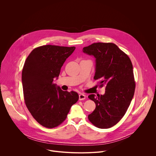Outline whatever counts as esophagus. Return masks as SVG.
I'll return each instance as SVG.
<instances>
[{"mask_svg":"<svg viewBox=\"0 0 156 156\" xmlns=\"http://www.w3.org/2000/svg\"><path fill=\"white\" fill-rule=\"evenodd\" d=\"M86 99V96L83 94H80L79 95V100L80 101H82V100H84Z\"/></svg>","mask_w":156,"mask_h":156,"instance_id":"1","label":"esophagus"}]
</instances>
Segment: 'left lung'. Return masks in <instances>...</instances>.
Wrapping results in <instances>:
<instances>
[{"instance_id":"1","label":"left lung","mask_w":156,"mask_h":156,"mask_svg":"<svg viewBox=\"0 0 156 156\" xmlns=\"http://www.w3.org/2000/svg\"><path fill=\"white\" fill-rule=\"evenodd\" d=\"M83 52L95 58L94 79L105 88L103 95L88 96L96 104L88 119L98 128H110L124 116L134 96L135 83L131 62L114 43H93L83 48Z\"/></svg>"}]
</instances>
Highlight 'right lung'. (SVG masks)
Wrapping results in <instances>:
<instances>
[{
	"label": "right lung",
	"instance_id": "obj_1",
	"mask_svg": "<svg viewBox=\"0 0 156 156\" xmlns=\"http://www.w3.org/2000/svg\"><path fill=\"white\" fill-rule=\"evenodd\" d=\"M75 47L46 45L33 50L22 71V84L26 105L41 125L52 128L66 118L79 96L75 91H63L54 83L60 69Z\"/></svg>",
	"mask_w": 156,
	"mask_h": 156
}]
</instances>
